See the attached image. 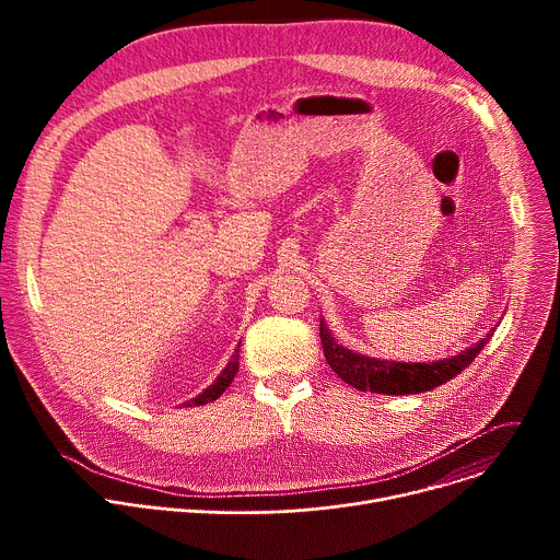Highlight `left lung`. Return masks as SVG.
<instances>
[{
    "mask_svg": "<svg viewBox=\"0 0 560 560\" xmlns=\"http://www.w3.org/2000/svg\"><path fill=\"white\" fill-rule=\"evenodd\" d=\"M322 343L328 365L352 387L361 392H376V394H421L430 392L450 378H454L458 372H463L481 352L492 335L488 332L481 341L474 343L471 348L463 350L460 354H454L450 359L432 361V363H406V361H387L368 357L361 352H354L350 348H343L335 335L328 330L326 322L322 318Z\"/></svg>",
    "mask_w": 560,
    "mask_h": 560,
    "instance_id": "obj_1",
    "label": "left lung"
}]
</instances>
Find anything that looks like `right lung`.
<instances>
[{
  "label": "right lung",
  "mask_w": 560,
  "mask_h": 560,
  "mask_svg": "<svg viewBox=\"0 0 560 560\" xmlns=\"http://www.w3.org/2000/svg\"><path fill=\"white\" fill-rule=\"evenodd\" d=\"M238 348H242V346H236L234 354L230 357L228 365L221 370V374L217 376V381H214L212 385H208L201 394H197L195 398H190V401L182 404V406H186V408H195V406H206V404H210V401H217V398L225 392V387L232 383L234 374L238 372Z\"/></svg>",
  "instance_id": "1"
}]
</instances>
